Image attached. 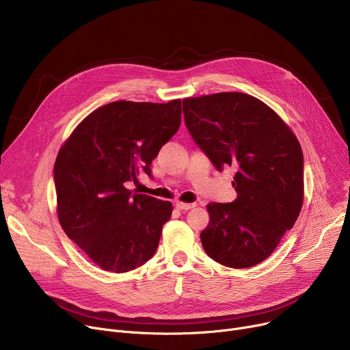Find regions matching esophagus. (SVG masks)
Returning a JSON list of instances; mask_svg holds the SVG:
<instances>
[{"mask_svg": "<svg viewBox=\"0 0 350 350\" xmlns=\"http://www.w3.org/2000/svg\"><path fill=\"white\" fill-rule=\"evenodd\" d=\"M197 204H189V202H176V208L181 209V211H189V209L194 208Z\"/></svg>", "mask_w": 350, "mask_h": 350, "instance_id": "esophagus-1", "label": "esophagus"}]
</instances>
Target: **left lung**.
<instances>
[{
    "mask_svg": "<svg viewBox=\"0 0 350 350\" xmlns=\"http://www.w3.org/2000/svg\"><path fill=\"white\" fill-rule=\"evenodd\" d=\"M184 122L217 170L234 166V202L206 205L201 232L215 262L262 263L295 224L304 200V157L291 129L271 108L243 92L183 100Z\"/></svg>",
    "mask_w": 350,
    "mask_h": 350,
    "instance_id": "obj_1",
    "label": "left lung"
}]
</instances>
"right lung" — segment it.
Listing matches in <instances>:
<instances>
[{"label":"right lung","mask_w":350,"mask_h":350,"mask_svg":"<svg viewBox=\"0 0 350 350\" xmlns=\"http://www.w3.org/2000/svg\"><path fill=\"white\" fill-rule=\"evenodd\" d=\"M181 101H113L73 131L55 163L59 222L103 270L125 273L154 254L173 206L125 183L149 177L152 160L178 131Z\"/></svg>","instance_id":"add662e5"}]
</instances>
